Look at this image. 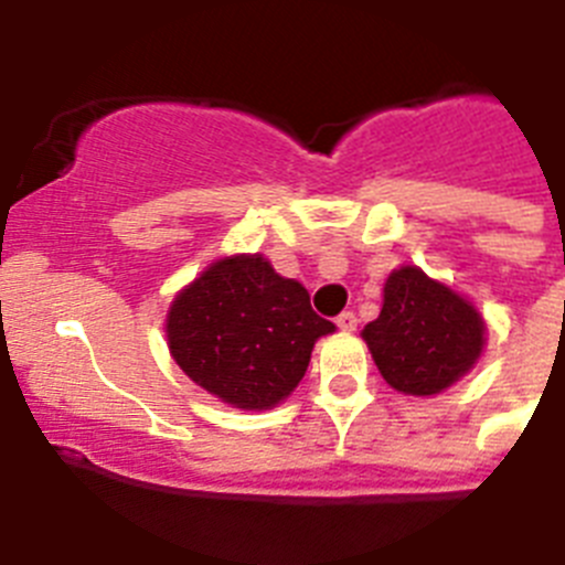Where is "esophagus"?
<instances>
[{"instance_id":"1","label":"esophagus","mask_w":565,"mask_h":565,"mask_svg":"<svg viewBox=\"0 0 565 565\" xmlns=\"http://www.w3.org/2000/svg\"><path fill=\"white\" fill-rule=\"evenodd\" d=\"M356 322H359V319H356V313H353V311H342L337 317L339 331H353V328H356Z\"/></svg>"}]
</instances>
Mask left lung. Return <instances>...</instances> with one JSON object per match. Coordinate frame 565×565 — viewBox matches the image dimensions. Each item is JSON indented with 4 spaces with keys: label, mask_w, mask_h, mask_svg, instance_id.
Returning a JSON list of instances; mask_svg holds the SVG:
<instances>
[{
    "label": "left lung",
    "mask_w": 565,
    "mask_h": 565,
    "mask_svg": "<svg viewBox=\"0 0 565 565\" xmlns=\"http://www.w3.org/2000/svg\"><path fill=\"white\" fill-rule=\"evenodd\" d=\"M362 337L384 382L411 396H433L481 356L483 322L467 299L407 266L387 277L382 313Z\"/></svg>",
    "instance_id": "obj_1"
}]
</instances>
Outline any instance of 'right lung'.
I'll list each match as a JSON object with an SVG mask.
<instances>
[{
	"mask_svg": "<svg viewBox=\"0 0 565 565\" xmlns=\"http://www.w3.org/2000/svg\"><path fill=\"white\" fill-rule=\"evenodd\" d=\"M333 322L259 254L209 266L172 302L169 351L192 382L243 411H268L306 376Z\"/></svg>",
	"mask_w": 565,
	"mask_h": 565,
	"instance_id": "1",
	"label": "right lung"
}]
</instances>
